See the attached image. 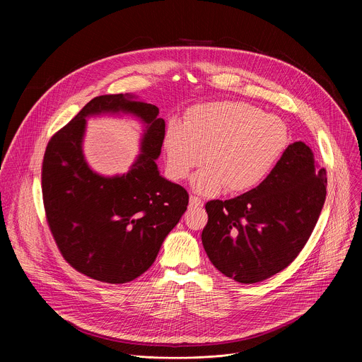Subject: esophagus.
I'll return each instance as SVG.
<instances>
[{"label":"esophagus","mask_w":362,"mask_h":362,"mask_svg":"<svg viewBox=\"0 0 362 362\" xmlns=\"http://www.w3.org/2000/svg\"><path fill=\"white\" fill-rule=\"evenodd\" d=\"M190 206H192V208H202V206H203V200H202L200 197L192 194V196H190Z\"/></svg>","instance_id":"obj_1"}]
</instances>
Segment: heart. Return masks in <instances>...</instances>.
Wrapping results in <instances>:
<instances>
[{"label":"heart","mask_w":362,"mask_h":362,"mask_svg":"<svg viewBox=\"0 0 362 362\" xmlns=\"http://www.w3.org/2000/svg\"><path fill=\"white\" fill-rule=\"evenodd\" d=\"M286 137V127L278 117L243 101H215L193 107L186 123L170 120L163 146L175 179H186L208 162L193 177V187L215 194L225 186L229 192H246L262 183L278 162Z\"/></svg>","instance_id":"1"}]
</instances>
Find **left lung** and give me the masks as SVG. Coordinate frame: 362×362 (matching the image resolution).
Masks as SVG:
<instances>
[{
  "label": "left lung",
  "instance_id": "obj_1",
  "mask_svg": "<svg viewBox=\"0 0 362 362\" xmlns=\"http://www.w3.org/2000/svg\"><path fill=\"white\" fill-rule=\"evenodd\" d=\"M327 196V170L305 143L282 153L255 189L206 203L202 243L211 262L240 284L265 281L288 268L311 236Z\"/></svg>",
  "mask_w": 362,
  "mask_h": 362
}]
</instances>
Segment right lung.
<instances>
[{"label":"right lung","mask_w":362,"mask_h":362,"mask_svg":"<svg viewBox=\"0 0 362 362\" xmlns=\"http://www.w3.org/2000/svg\"><path fill=\"white\" fill-rule=\"evenodd\" d=\"M127 111L147 124L142 154L123 177L103 178L83 160L85 117ZM148 103L123 94L98 95L49 139L41 168L45 219L64 259L77 272L105 284H126L156 259L168 233L189 204L180 185L159 175L156 160L165 120Z\"/></svg>","instance_id":"right-lung-1"}]
</instances>
